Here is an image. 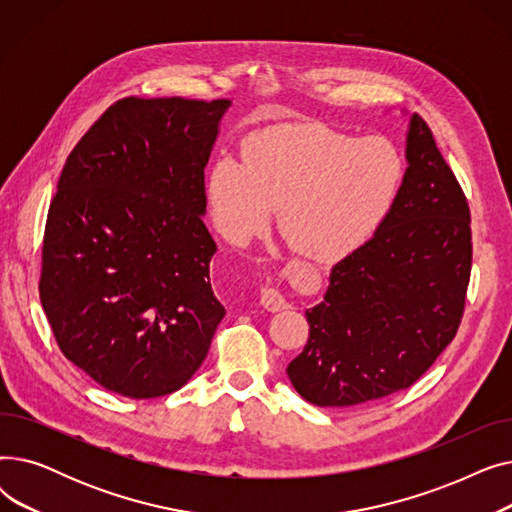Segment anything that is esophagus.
Masks as SVG:
<instances>
[{"label":"esophagus","instance_id":"obj_1","mask_svg":"<svg viewBox=\"0 0 512 512\" xmlns=\"http://www.w3.org/2000/svg\"><path fill=\"white\" fill-rule=\"evenodd\" d=\"M261 305L267 309V311H282L286 309V299L284 294L278 290V288H272V286H263L261 288Z\"/></svg>","mask_w":512,"mask_h":512}]
</instances>
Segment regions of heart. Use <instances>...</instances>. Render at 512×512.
I'll return each instance as SVG.
<instances>
[{"label":"heart","instance_id":"b5f03b06","mask_svg":"<svg viewBox=\"0 0 512 512\" xmlns=\"http://www.w3.org/2000/svg\"><path fill=\"white\" fill-rule=\"evenodd\" d=\"M402 172L400 153L386 139H357L319 124L282 126L249 137L242 161L215 159L205 199L232 245L263 232L278 207V228L294 251L334 261L382 226Z\"/></svg>","mask_w":512,"mask_h":512}]
</instances>
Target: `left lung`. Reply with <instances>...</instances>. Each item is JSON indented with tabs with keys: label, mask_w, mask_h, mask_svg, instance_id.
I'll return each mask as SVG.
<instances>
[{
	"label": "left lung",
	"mask_w": 512,
	"mask_h": 512,
	"mask_svg": "<svg viewBox=\"0 0 512 512\" xmlns=\"http://www.w3.org/2000/svg\"><path fill=\"white\" fill-rule=\"evenodd\" d=\"M407 170L382 226L332 267L307 309L309 340L286 367L305 400L353 407L405 390L459 330L471 276V215L461 184L413 114Z\"/></svg>",
	"instance_id": "8db88e82"
}]
</instances>
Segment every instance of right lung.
<instances>
[{
	"label": "right lung",
	"mask_w": 512,
	"mask_h": 512,
	"mask_svg": "<svg viewBox=\"0 0 512 512\" xmlns=\"http://www.w3.org/2000/svg\"><path fill=\"white\" fill-rule=\"evenodd\" d=\"M232 101H116L72 149L47 213L41 305L105 390L182 388L226 315L209 282L205 166Z\"/></svg>",
	"instance_id": "obj_1"
}]
</instances>
